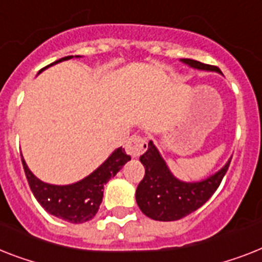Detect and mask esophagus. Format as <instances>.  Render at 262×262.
<instances>
[{
	"label": "esophagus",
	"instance_id": "obj_1",
	"mask_svg": "<svg viewBox=\"0 0 262 262\" xmlns=\"http://www.w3.org/2000/svg\"><path fill=\"white\" fill-rule=\"evenodd\" d=\"M125 149H126L127 155H130L132 157H138L146 150V141L142 136L133 135L127 138Z\"/></svg>",
	"mask_w": 262,
	"mask_h": 262
}]
</instances>
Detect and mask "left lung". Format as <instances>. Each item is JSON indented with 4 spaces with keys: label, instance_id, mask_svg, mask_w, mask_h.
Listing matches in <instances>:
<instances>
[{
    "label": "left lung",
    "instance_id": "8db88e82",
    "mask_svg": "<svg viewBox=\"0 0 262 262\" xmlns=\"http://www.w3.org/2000/svg\"><path fill=\"white\" fill-rule=\"evenodd\" d=\"M182 61L193 69L221 72L215 66L205 64L192 59H182ZM140 161L145 168V175L136 190L138 207L152 220L168 222L182 220L205 205L220 187L231 159L221 171L196 183L176 179L152 141H149L148 149L140 157Z\"/></svg>",
    "mask_w": 262,
    "mask_h": 262
}]
</instances>
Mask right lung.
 Wrapping results in <instances>:
<instances>
[{
    "instance_id": "obj_1",
    "label": "right lung",
    "mask_w": 262,
    "mask_h": 262,
    "mask_svg": "<svg viewBox=\"0 0 262 262\" xmlns=\"http://www.w3.org/2000/svg\"><path fill=\"white\" fill-rule=\"evenodd\" d=\"M71 57L74 56L61 57L52 64L69 60ZM129 160H130V156L126 155L125 149H122L121 146L110 155L109 159L101 167L97 168L93 173H90L80 182L69 184V186H54V184H48L37 179L21 156L25 176L37 202L47 212L71 223H83L94 218L102 203L103 186L112 178H114L117 172Z\"/></svg>"
}]
</instances>
